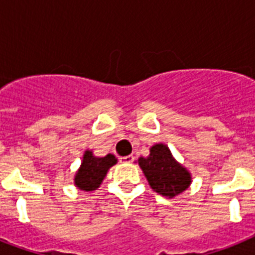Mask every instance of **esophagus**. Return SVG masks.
<instances>
[{
    "instance_id": "esophagus-1",
    "label": "esophagus",
    "mask_w": 255,
    "mask_h": 255,
    "mask_svg": "<svg viewBox=\"0 0 255 255\" xmlns=\"http://www.w3.org/2000/svg\"><path fill=\"white\" fill-rule=\"evenodd\" d=\"M133 160H135V157H133V156L128 155V156H124V157H122V159H120V161H122V163H132Z\"/></svg>"
}]
</instances>
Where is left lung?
<instances>
[{"label":"left lung","instance_id":"8db88e82","mask_svg":"<svg viewBox=\"0 0 255 255\" xmlns=\"http://www.w3.org/2000/svg\"><path fill=\"white\" fill-rule=\"evenodd\" d=\"M139 165L152 189L161 196L173 197L190 184V173L172 157L164 144L153 145L148 157H140Z\"/></svg>","mask_w":255,"mask_h":255}]
</instances>
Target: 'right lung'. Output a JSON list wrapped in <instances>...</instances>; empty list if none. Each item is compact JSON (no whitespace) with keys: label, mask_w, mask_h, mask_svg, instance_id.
Wrapping results in <instances>:
<instances>
[{"label":"right lung","mask_w":255,"mask_h":255,"mask_svg":"<svg viewBox=\"0 0 255 255\" xmlns=\"http://www.w3.org/2000/svg\"><path fill=\"white\" fill-rule=\"evenodd\" d=\"M114 164H116L114 155L95 157L91 151H86L81 168L75 176V185L86 192L95 190L96 188H99L103 178L107 174V170Z\"/></svg>","instance_id":"1"}]
</instances>
